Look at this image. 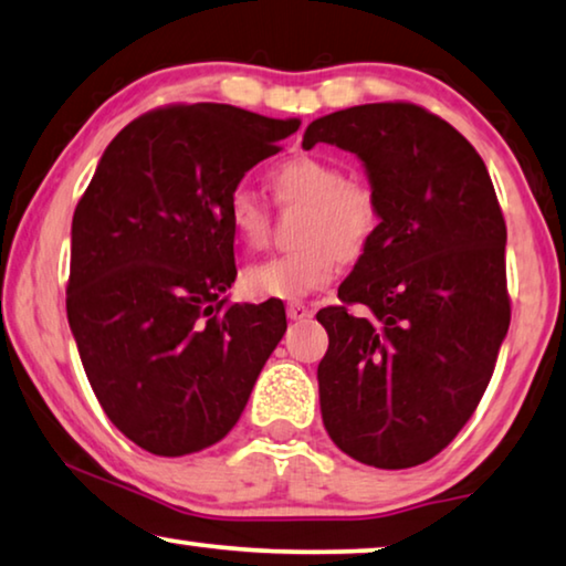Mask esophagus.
I'll return each mask as SVG.
<instances>
[{
  "instance_id": "esophagus-1",
  "label": "esophagus",
  "mask_w": 566,
  "mask_h": 566,
  "mask_svg": "<svg viewBox=\"0 0 566 566\" xmlns=\"http://www.w3.org/2000/svg\"><path fill=\"white\" fill-rule=\"evenodd\" d=\"M311 316V308L306 306V303H289V318L291 322H303V318Z\"/></svg>"
}]
</instances>
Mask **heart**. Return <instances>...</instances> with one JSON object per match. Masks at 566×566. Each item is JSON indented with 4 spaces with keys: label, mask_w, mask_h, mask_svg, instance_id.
<instances>
[{
    "label": "heart",
    "mask_w": 566,
    "mask_h": 566,
    "mask_svg": "<svg viewBox=\"0 0 566 566\" xmlns=\"http://www.w3.org/2000/svg\"><path fill=\"white\" fill-rule=\"evenodd\" d=\"M270 184L285 207H303L301 248L250 265L242 283L252 298L296 301L329 283L344 260L363 255L380 224L378 193L365 181L344 178L334 163L314 155L283 160L270 174ZM227 219L237 240L263 248L270 217L252 188L237 186L229 193Z\"/></svg>",
    "instance_id": "heart-1"
}]
</instances>
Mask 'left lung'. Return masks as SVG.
<instances>
[{
    "mask_svg": "<svg viewBox=\"0 0 566 566\" xmlns=\"http://www.w3.org/2000/svg\"><path fill=\"white\" fill-rule=\"evenodd\" d=\"M316 143L355 153L380 203L342 303L316 314L329 334L322 419L352 460L406 470L460 433L493 378L511 324L505 219L478 150L423 106L326 114L303 133L306 150Z\"/></svg>",
    "mask_w": 566,
    "mask_h": 566,
    "instance_id": "left-lung-1",
    "label": "left lung"
}]
</instances>
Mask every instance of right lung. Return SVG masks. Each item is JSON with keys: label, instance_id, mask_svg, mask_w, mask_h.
Returning <instances> with one entry per match:
<instances>
[{"label": "right lung", "instance_id": "right-lung-1", "mask_svg": "<svg viewBox=\"0 0 566 566\" xmlns=\"http://www.w3.org/2000/svg\"><path fill=\"white\" fill-rule=\"evenodd\" d=\"M298 125L209 102L153 109L109 143L73 211V339L104 413L145 452L224 439L285 334L277 303L224 296L227 199Z\"/></svg>", "mask_w": 566, "mask_h": 566}]
</instances>
